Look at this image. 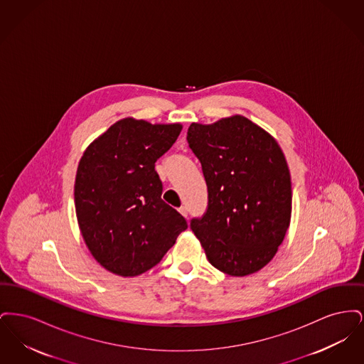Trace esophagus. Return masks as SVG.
Returning <instances> with one entry per match:
<instances>
[{"mask_svg":"<svg viewBox=\"0 0 364 364\" xmlns=\"http://www.w3.org/2000/svg\"><path fill=\"white\" fill-rule=\"evenodd\" d=\"M178 211H180V214L183 215V217H188V208H186V206H181V208H178Z\"/></svg>","mask_w":364,"mask_h":364,"instance_id":"esophagus-1","label":"esophagus"}]
</instances>
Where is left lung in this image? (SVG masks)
I'll return each mask as SVG.
<instances>
[{
    "label": "left lung",
    "instance_id": "obj_1",
    "mask_svg": "<svg viewBox=\"0 0 364 364\" xmlns=\"http://www.w3.org/2000/svg\"><path fill=\"white\" fill-rule=\"evenodd\" d=\"M208 186V210L191 220L208 262L233 277L257 273L277 252L291 223L292 186L276 139L242 116L187 132Z\"/></svg>",
    "mask_w": 364,
    "mask_h": 364
}]
</instances>
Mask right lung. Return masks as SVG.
<instances>
[{
	"label": "right lung",
	"mask_w": 364,
	"mask_h": 364,
	"mask_svg": "<svg viewBox=\"0 0 364 364\" xmlns=\"http://www.w3.org/2000/svg\"><path fill=\"white\" fill-rule=\"evenodd\" d=\"M180 124L124 119L95 139L75 180L82 236L106 270L135 277L159 263L188 225L162 199L156 162L181 132Z\"/></svg>",
	"instance_id": "add662e5"
}]
</instances>
